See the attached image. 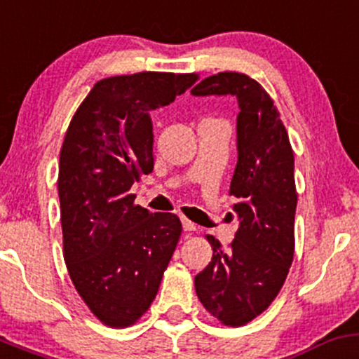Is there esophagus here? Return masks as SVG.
I'll list each match as a JSON object with an SVG mask.
<instances>
[{
	"label": "esophagus",
	"instance_id": "obj_1",
	"mask_svg": "<svg viewBox=\"0 0 359 359\" xmlns=\"http://www.w3.org/2000/svg\"><path fill=\"white\" fill-rule=\"evenodd\" d=\"M181 222H183V229L184 231H196V226L191 221H188L187 217L181 219Z\"/></svg>",
	"mask_w": 359,
	"mask_h": 359
}]
</instances>
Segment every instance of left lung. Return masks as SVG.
I'll list each match as a JSON object with an SVG mask.
<instances>
[{"label":"left lung","instance_id":"left-lung-1","mask_svg":"<svg viewBox=\"0 0 359 359\" xmlns=\"http://www.w3.org/2000/svg\"><path fill=\"white\" fill-rule=\"evenodd\" d=\"M194 95H234L238 164L229 195L240 217L234 240L222 250L214 236L212 260L195 277L200 303L229 327L252 322L279 294L294 255V154L279 111L265 88L245 73L203 79Z\"/></svg>","mask_w":359,"mask_h":359}]
</instances>
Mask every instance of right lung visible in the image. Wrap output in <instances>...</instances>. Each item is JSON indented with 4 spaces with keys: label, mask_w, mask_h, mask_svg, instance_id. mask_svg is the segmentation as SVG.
Returning a JSON list of instances; mask_svg holds the SVG:
<instances>
[{
    "label": "right lung",
    "mask_w": 359,
    "mask_h": 359,
    "mask_svg": "<svg viewBox=\"0 0 359 359\" xmlns=\"http://www.w3.org/2000/svg\"><path fill=\"white\" fill-rule=\"evenodd\" d=\"M196 80L164 72L99 80L65 135L57 175L65 264L107 327L133 325L149 310L178 245V215L135 205L130 188L154 169L150 111Z\"/></svg>",
    "instance_id": "obj_1"
}]
</instances>
